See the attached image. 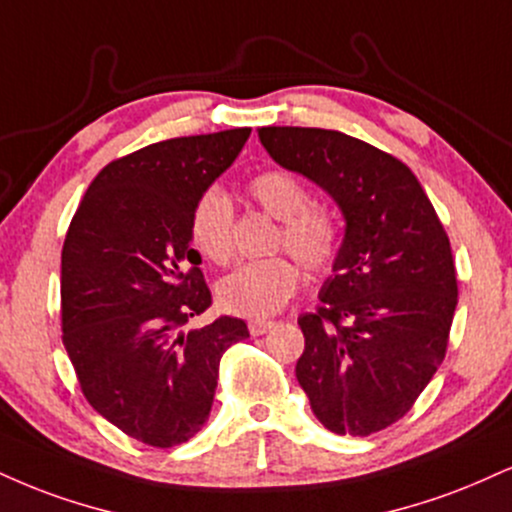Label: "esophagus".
<instances>
[{
  "label": "esophagus",
  "mask_w": 512,
  "mask_h": 512,
  "mask_svg": "<svg viewBox=\"0 0 512 512\" xmlns=\"http://www.w3.org/2000/svg\"><path fill=\"white\" fill-rule=\"evenodd\" d=\"M272 326H274V322H269V319H252V322L248 324V329L252 336H262V334H267Z\"/></svg>",
  "instance_id": "1"
}]
</instances>
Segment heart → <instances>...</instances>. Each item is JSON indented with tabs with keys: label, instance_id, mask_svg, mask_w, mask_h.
<instances>
[{
	"label": "heart",
	"instance_id": "heart-1",
	"mask_svg": "<svg viewBox=\"0 0 512 512\" xmlns=\"http://www.w3.org/2000/svg\"><path fill=\"white\" fill-rule=\"evenodd\" d=\"M250 195L262 209L281 219L276 248L293 252L307 272L324 274L341 252V229L329 209L312 205L310 190L298 176L269 169L248 183ZM236 209L224 188L212 186L197 197L190 214V240L202 257L226 264L233 255ZM300 286V267L293 257L243 262L219 281L217 295L226 312L238 317H269L279 312Z\"/></svg>",
	"mask_w": 512,
	"mask_h": 512
}]
</instances>
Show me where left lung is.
Instances as JSON below:
<instances>
[{
	"mask_svg": "<svg viewBox=\"0 0 512 512\" xmlns=\"http://www.w3.org/2000/svg\"><path fill=\"white\" fill-rule=\"evenodd\" d=\"M274 162L322 186L346 236L315 312L298 317L295 377L334 434L369 436L410 412L446 357L458 305L451 240L415 174L341 131L260 128Z\"/></svg>",
	"mask_w": 512,
	"mask_h": 512,
	"instance_id": "1",
	"label": "left lung"
}]
</instances>
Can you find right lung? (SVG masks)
<instances>
[{"label":"right lung","mask_w":512,"mask_h":512,"mask_svg":"<svg viewBox=\"0 0 512 512\" xmlns=\"http://www.w3.org/2000/svg\"><path fill=\"white\" fill-rule=\"evenodd\" d=\"M252 128L152 143L109 162L73 214L61 250V331L80 391L104 420L155 448L200 432L221 355L250 336L219 317L190 248V214Z\"/></svg>","instance_id":"1"}]
</instances>
